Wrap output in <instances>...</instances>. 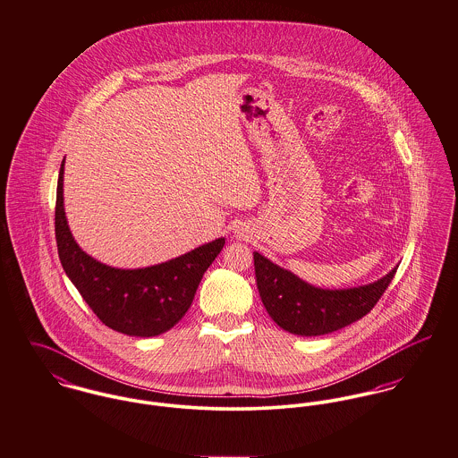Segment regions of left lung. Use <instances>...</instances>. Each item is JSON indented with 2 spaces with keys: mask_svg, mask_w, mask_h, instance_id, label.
Segmentation results:
<instances>
[{
  "mask_svg": "<svg viewBox=\"0 0 458 458\" xmlns=\"http://www.w3.org/2000/svg\"><path fill=\"white\" fill-rule=\"evenodd\" d=\"M256 286L268 316L295 335H325L363 318L377 304L397 267L376 283L348 288L323 290L281 268L265 256L253 253Z\"/></svg>",
  "mask_w": 458,
  "mask_h": 458,
  "instance_id": "obj_1",
  "label": "left lung"
}]
</instances>
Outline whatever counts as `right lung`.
<instances>
[{"instance_id": "add662e5", "label": "right lung", "mask_w": 458, "mask_h": 458, "mask_svg": "<svg viewBox=\"0 0 458 458\" xmlns=\"http://www.w3.org/2000/svg\"><path fill=\"white\" fill-rule=\"evenodd\" d=\"M63 172L55 195V242L61 265L86 304L108 328L154 337L170 330L195 299L205 270L221 253L225 239H216L190 253L146 268H115L84 253L75 242L64 216Z\"/></svg>"}]
</instances>
